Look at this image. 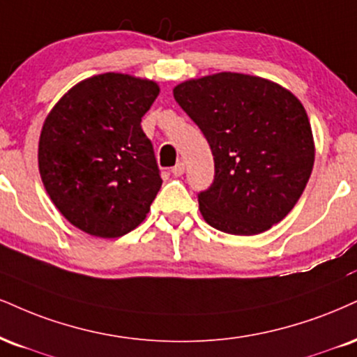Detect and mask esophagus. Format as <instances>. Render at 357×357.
I'll use <instances>...</instances> for the list:
<instances>
[{"label":"esophagus","instance_id":"34e87169","mask_svg":"<svg viewBox=\"0 0 357 357\" xmlns=\"http://www.w3.org/2000/svg\"><path fill=\"white\" fill-rule=\"evenodd\" d=\"M171 173H173L176 178H179V176L184 174V162H178V165L173 166V169H171Z\"/></svg>","mask_w":357,"mask_h":357}]
</instances>
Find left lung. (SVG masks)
Masks as SVG:
<instances>
[{
  "instance_id": "8db88e82",
  "label": "left lung",
  "mask_w": 357,
  "mask_h": 357,
  "mask_svg": "<svg viewBox=\"0 0 357 357\" xmlns=\"http://www.w3.org/2000/svg\"><path fill=\"white\" fill-rule=\"evenodd\" d=\"M203 131L214 181L197 195L209 226L227 234L268 231L301 197L314 165V139L301 101L259 76L216 73L173 89Z\"/></svg>"
}]
</instances>
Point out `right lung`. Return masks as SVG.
Returning <instances> with one entry per match:
<instances>
[{"mask_svg": "<svg viewBox=\"0 0 357 357\" xmlns=\"http://www.w3.org/2000/svg\"><path fill=\"white\" fill-rule=\"evenodd\" d=\"M154 81L105 73L81 81L43 124L38 165L58 211L84 233L119 238L144 221L162 179L141 118Z\"/></svg>", "mask_w": 357, "mask_h": 357, "instance_id": "right-lung-1", "label": "right lung"}]
</instances>
